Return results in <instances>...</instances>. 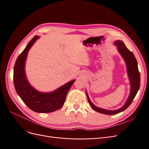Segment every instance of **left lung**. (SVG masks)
Returning a JSON list of instances; mask_svg holds the SVG:
<instances>
[{
  "label": "left lung",
  "instance_id": "8db88e82",
  "mask_svg": "<svg viewBox=\"0 0 149 149\" xmlns=\"http://www.w3.org/2000/svg\"><path fill=\"white\" fill-rule=\"evenodd\" d=\"M115 44L116 45L118 46V49L119 52H120V55L123 57L126 63V65H127V73L129 77L130 84H131V90H130V95L127 99V101H126L123 107H122L118 110H106L101 109V108L94 106L91 102V101H90L88 94L86 93L88 101L93 109L98 112H100V113L107 115H114L118 114L119 112H123L127 109V108L130 105V104L132 103L134 98L136 97L140 88V83H141V76H140V73L138 69L137 61L136 60V58H135L134 54L132 53V52L129 50L123 42L118 40V41L115 42Z\"/></svg>",
  "mask_w": 149,
  "mask_h": 149
}]
</instances>
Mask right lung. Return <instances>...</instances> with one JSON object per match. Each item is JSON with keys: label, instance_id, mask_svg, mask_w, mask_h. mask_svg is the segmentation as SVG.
I'll use <instances>...</instances> for the list:
<instances>
[{"label": "right lung", "instance_id": "obj_1", "mask_svg": "<svg viewBox=\"0 0 149 149\" xmlns=\"http://www.w3.org/2000/svg\"><path fill=\"white\" fill-rule=\"evenodd\" d=\"M38 38V36H35L18 56L13 69V84L17 94L31 110L48 113L59 109L63 106L67 93L75 80L49 93L38 92L31 86L26 78L25 63L29 50Z\"/></svg>", "mask_w": 149, "mask_h": 149}]
</instances>
